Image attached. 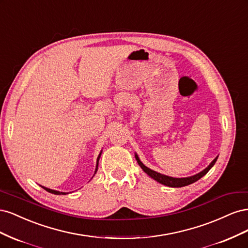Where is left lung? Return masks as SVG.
Wrapping results in <instances>:
<instances>
[{
    "label": "left lung",
    "instance_id": "obj_1",
    "mask_svg": "<svg viewBox=\"0 0 248 248\" xmlns=\"http://www.w3.org/2000/svg\"><path fill=\"white\" fill-rule=\"evenodd\" d=\"M134 156H136V159L139 163V166L141 168V170H144L149 177H151L152 179H154L155 181H157L158 183L163 184L166 186H169V187H183V186H187V185L197 182L199 179H201L202 176H205L207 172L210 170H211V168L215 164L217 158H218V156H216L215 158L211 161V163H210L206 169H204L202 171L198 172V174H196V175L190 176V177H186V178H174V177H170V176H167V175L160 174V172H157V171H155L151 169L147 168L145 164L140 161V157L137 153H134Z\"/></svg>",
    "mask_w": 248,
    "mask_h": 248
}]
</instances>
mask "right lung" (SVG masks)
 <instances>
[{
    "instance_id": "add662e5",
    "label": "right lung",
    "mask_w": 248,
    "mask_h": 248,
    "mask_svg": "<svg viewBox=\"0 0 248 248\" xmlns=\"http://www.w3.org/2000/svg\"><path fill=\"white\" fill-rule=\"evenodd\" d=\"M101 153H102V150L100 151V153H99V155H98V157H97V161H96V169H95V171H94V175H93V177L95 176V174L97 172V170H98V162H99V159H100V156H101ZM92 177V178H93ZM91 178V179H92ZM43 189H46V191H48V192H50V193H54V194H68V192H62V191H58V190H54V189H50V188H47V187H44V186H42V185H40Z\"/></svg>"
}]
</instances>
